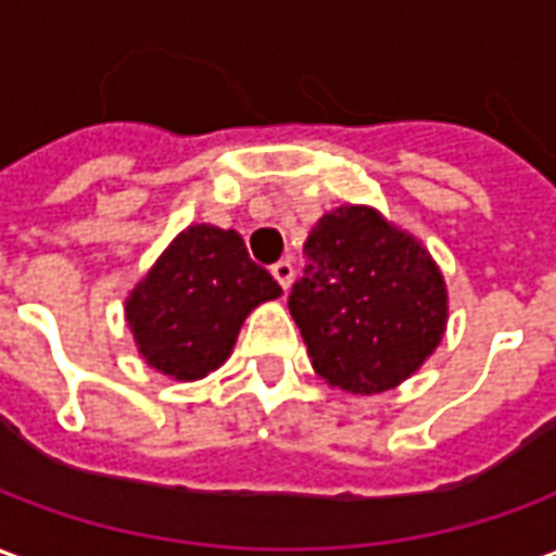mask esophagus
Here are the masks:
<instances>
[{
    "label": "esophagus",
    "instance_id": "1",
    "mask_svg": "<svg viewBox=\"0 0 556 556\" xmlns=\"http://www.w3.org/2000/svg\"><path fill=\"white\" fill-rule=\"evenodd\" d=\"M270 274H274V279L282 286V291H289L291 279H294V265H291L289 258H282V262H277V265L270 267Z\"/></svg>",
    "mask_w": 556,
    "mask_h": 556
}]
</instances>
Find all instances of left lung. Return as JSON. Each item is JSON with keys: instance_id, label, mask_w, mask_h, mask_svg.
I'll return each mask as SVG.
<instances>
[{"instance_id": "left-lung-1", "label": "left lung", "mask_w": 556, "mask_h": 556, "mask_svg": "<svg viewBox=\"0 0 556 556\" xmlns=\"http://www.w3.org/2000/svg\"><path fill=\"white\" fill-rule=\"evenodd\" d=\"M289 309L313 369L330 387L384 393L438 349L446 327L441 270L372 207H337L315 223Z\"/></svg>"}]
</instances>
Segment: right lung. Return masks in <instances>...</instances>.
Returning a JSON list of instances; mask_svg holds the SVG:
<instances>
[{
    "label": "right lung",
    "instance_id": "obj_1",
    "mask_svg": "<svg viewBox=\"0 0 556 556\" xmlns=\"http://www.w3.org/2000/svg\"><path fill=\"white\" fill-rule=\"evenodd\" d=\"M282 289L235 229L190 226L127 298V325L157 372L195 381L231 354L243 318Z\"/></svg>",
    "mask_w": 556,
    "mask_h": 556
}]
</instances>
